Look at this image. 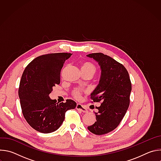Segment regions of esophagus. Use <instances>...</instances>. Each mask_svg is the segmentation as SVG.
I'll list each match as a JSON object with an SVG mask.
<instances>
[{"mask_svg":"<svg viewBox=\"0 0 161 161\" xmlns=\"http://www.w3.org/2000/svg\"><path fill=\"white\" fill-rule=\"evenodd\" d=\"M76 108L78 110H79V111H81V112H83V113H86V112H87V111H88L87 109H86L85 107H84L83 106H82V105L80 104H77Z\"/></svg>","mask_w":161,"mask_h":161,"instance_id":"obj_1","label":"esophagus"}]
</instances>
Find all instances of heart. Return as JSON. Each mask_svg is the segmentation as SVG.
I'll use <instances>...</instances> for the list:
<instances>
[{"mask_svg": "<svg viewBox=\"0 0 161 161\" xmlns=\"http://www.w3.org/2000/svg\"><path fill=\"white\" fill-rule=\"evenodd\" d=\"M81 70L84 72H91L94 75L96 72V67L91 62H85L81 65ZM81 94V90L76 88L73 90V95L76 98H79Z\"/></svg>", "mask_w": 161, "mask_h": 161, "instance_id": "1", "label": "heart"}]
</instances>
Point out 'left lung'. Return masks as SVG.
<instances>
[{"label": "left lung", "instance_id": "8db88e82", "mask_svg": "<svg viewBox=\"0 0 161 161\" xmlns=\"http://www.w3.org/2000/svg\"><path fill=\"white\" fill-rule=\"evenodd\" d=\"M96 60L101 67L99 83L91 94L92 103H101L95 113L96 122L88 129L94 134H107L120 124L130 103L132 89L129 73L125 67L113 58L102 53L86 55Z\"/></svg>", "mask_w": 161, "mask_h": 161}]
</instances>
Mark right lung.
Listing matches in <instances>:
<instances>
[{
    "mask_svg": "<svg viewBox=\"0 0 161 161\" xmlns=\"http://www.w3.org/2000/svg\"><path fill=\"white\" fill-rule=\"evenodd\" d=\"M71 55L57 53L39 56L23 73L18 89L21 111L27 123L37 131L46 134L57 130L65 112L76 106L71 99L58 104L49 97L53 87L60 83L61 69Z\"/></svg>",
    "mask_w": 161,
    "mask_h": 161,
    "instance_id": "obj_1",
    "label": "right lung"
}]
</instances>
